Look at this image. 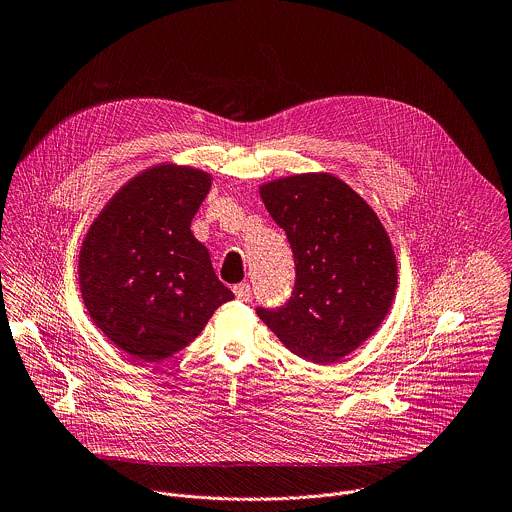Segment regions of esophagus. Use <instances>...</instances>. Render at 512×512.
Here are the masks:
<instances>
[{
    "mask_svg": "<svg viewBox=\"0 0 512 512\" xmlns=\"http://www.w3.org/2000/svg\"><path fill=\"white\" fill-rule=\"evenodd\" d=\"M233 293H235V297H237L239 301H249V297H251V285H249V283H239V285L233 287Z\"/></svg>",
    "mask_w": 512,
    "mask_h": 512,
    "instance_id": "esophagus-1",
    "label": "esophagus"
}]
</instances>
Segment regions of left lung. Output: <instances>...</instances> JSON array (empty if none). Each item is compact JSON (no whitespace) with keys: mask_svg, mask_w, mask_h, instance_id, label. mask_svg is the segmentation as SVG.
I'll return each mask as SVG.
<instances>
[{"mask_svg":"<svg viewBox=\"0 0 512 512\" xmlns=\"http://www.w3.org/2000/svg\"><path fill=\"white\" fill-rule=\"evenodd\" d=\"M295 257V289L257 317L305 361L329 365L359 349L385 321L397 291V257L371 209L333 173H299L259 187Z\"/></svg>","mask_w":512,"mask_h":512,"instance_id":"left-lung-1","label":"left lung"}]
</instances>
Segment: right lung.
Instances as JSON below:
<instances>
[{
    "label": "right lung",
    "instance_id": "1",
    "mask_svg": "<svg viewBox=\"0 0 512 512\" xmlns=\"http://www.w3.org/2000/svg\"><path fill=\"white\" fill-rule=\"evenodd\" d=\"M211 181L191 165H153L105 203L81 243L83 305L95 327L141 363L185 349L235 297L191 233Z\"/></svg>",
    "mask_w": 512,
    "mask_h": 512
}]
</instances>
